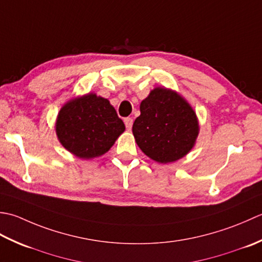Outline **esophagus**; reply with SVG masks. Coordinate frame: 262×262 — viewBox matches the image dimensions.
Masks as SVG:
<instances>
[{
	"mask_svg": "<svg viewBox=\"0 0 262 262\" xmlns=\"http://www.w3.org/2000/svg\"><path fill=\"white\" fill-rule=\"evenodd\" d=\"M124 124H125V127L127 130H131L132 129V124H133V120L131 119V117H125L124 119Z\"/></svg>",
	"mask_w": 262,
	"mask_h": 262,
	"instance_id": "obj_1",
	"label": "esophagus"
}]
</instances>
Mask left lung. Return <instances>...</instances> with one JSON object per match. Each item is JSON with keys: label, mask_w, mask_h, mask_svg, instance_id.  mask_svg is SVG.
Listing matches in <instances>:
<instances>
[{"label": "left lung", "mask_w": 262, "mask_h": 262, "mask_svg": "<svg viewBox=\"0 0 262 262\" xmlns=\"http://www.w3.org/2000/svg\"><path fill=\"white\" fill-rule=\"evenodd\" d=\"M140 116L132 126L138 146L158 163L182 158L198 137V121L191 106L172 90L154 89L141 101Z\"/></svg>", "instance_id": "1"}]
</instances>
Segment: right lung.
<instances>
[{
	"instance_id": "right-lung-1",
	"label": "right lung",
	"mask_w": 262,
	"mask_h": 262,
	"mask_svg": "<svg viewBox=\"0 0 262 262\" xmlns=\"http://www.w3.org/2000/svg\"><path fill=\"white\" fill-rule=\"evenodd\" d=\"M124 130L123 121L110 101L95 94L69 101L56 121L58 140L80 158L97 157L108 151Z\"/></svg>"
}]
</instances>
